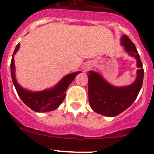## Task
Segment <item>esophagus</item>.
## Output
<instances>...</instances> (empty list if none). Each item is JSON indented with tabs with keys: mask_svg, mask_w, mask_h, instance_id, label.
Segmentation results:
<instances>
[{
	"mask_svg": "<svg viewBox=\"0 0 154 154\" xmlns=\"http://www.w3.org/2000/svg\"><path fill=\"white\" fill-rule=\"evenodd\" d=\"M90 67H91V65H89V64L85 63L82 65V70H83V72H86L87 70H89V69H90Z\"/></svg>",
	"mask_w": 154,
	"mask_h": 154,
	"instance_id": "34e87169",
	"label": "esophagus"
}]
</instances>
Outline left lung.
Instances as JSON below:
<instances>
[{
    "label": "left lung",
    "instance_id": "left-lung-1",
    "mask_svg": "<svg viewBox=\"0 0 154 154\" xmlns=\"http://www.w3.org/2000/svg\"><path fill=\"white\" fill-rule=\"evenodd\" d=\"M121 45L126 52L137 59V78L126 86L117 87L109 83L99 73L89 71V101L91 108L101 115L113 117L128 109L133 103L140 91L143 81V69L135 45L126 35L120 39Z\"/></svg>",
    "mask_w": 154,
    "mask_h": 154
}]
</instances>
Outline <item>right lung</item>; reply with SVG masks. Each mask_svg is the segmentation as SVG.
I'll use <instances>...</instances> for the list:
<instances>
[{"label":"right lung","mask_w":154,"mask_h":154,"mask_svg":"<svg viewBox=\"0 0 154 154\" xmlns=\"http://www.w3.org/2000/svg\"><path fill=\"white\" fill-rule=\"evenodd\" d=\"M19 48H20V43L17 44L14 51L11 62V73L12 81L19 97L21 98L24 104L27 105L35 112H45L55 109L63 102L65 97V92L67 90L68 87L72 82L76 75L81 73V72L79 71V72L66 75L55 86L52 87L51 89H45L38 92H32L24 89L17 83L15 78V65H14V56L18 51Z\"/></svg>","instance_id":"add662e5"}]
</instances>
